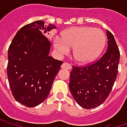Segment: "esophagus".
I'll list each match as a JSON object with an SVG mask.
<instances>
[{"mask_svg": "<svg viewBox=\"0 0 127 127\" xmlns=\"http://www.w3.org/2000/svg\"><path fill=\"white\" fill-rule=\"evenodd\" d=\"M62 68H64V69H67V70H70L71 68V65L70 64L67 63H64L63 64H62Z\"/></svg>", "mask_w": 127, "mask_h": 127, "instance_id": "esophagus-1", "label": "esophagus"}]
</instances>
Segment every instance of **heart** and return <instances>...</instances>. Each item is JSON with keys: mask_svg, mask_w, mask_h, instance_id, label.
<instances>
[{"mask_svg": "<svg viewBox=\"0 0 127 127\" xmlns=\"http://www.w3.org/2000/svg\"><path fill=\"white\" fill-rule=\"evenodd\" d=\"M105 42V34L101 29L87 26L70 28L62 33L61 37L53 38L54 48L59 56L67 55L73 47V55L81 63L95 60L103 51Z\"/></svg>", "mask_w": 127, "mask_h": 127, "instance_id": "heart-1", "label": "heart"}]
</instances>
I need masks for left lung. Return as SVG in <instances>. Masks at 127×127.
I'll return each mask as SVG.
<instances>
[{"instance_id": "left-lung-1", "label": "left lung", "mask_w": 127, "mask_h": 127, "mask_svg": "<svg viewBox=\"0 0 127 127\" xmlns=\"http://www.w3.org/2000/svg\"><path fill=\"white\" fill-rule=\"evenodd\" d=\"M107 49L86 66H73L69 89L76 103L85 109L95 108L109 96L118 75L120 51L113 34L107 30Z\"/></svg>"}]
</instances>
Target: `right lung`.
Masks as SVG:
<instances>
[{
  "label": "right lung",
  "instance_id": "add662e5",
  "mask_svg": "<svg viewBox=\"0 0 127 127\" xmlns=\"http://www.w3.org/2000/svg\"><path fill=\"white\" fill-rule=\"evenodd\" d=\"M37 20L22 27L8 50L7 76L14 98L34 107L48 97L63 63L49 56L51 42L45 34L56 26Z\"/></svg>",
  "mask_w": 127,
  "mask_h": 127
}]
</instances>
